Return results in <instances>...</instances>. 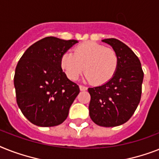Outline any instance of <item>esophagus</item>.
<instances>
[{
	"label": "esophagus",
	"mask_w": 159,
	"mask_h": 159,
	"mask_svg": "<svg viewBox=\"0 0 159 159\" xmlns=\"http://www.w3.org/2000/svg\"><path fill=\"white\" fill-rule=\"evenodd\" d=\"M79 88L81 91H86V90H87V87L85 86H82V85H80Z\"/></svg>",
	"instance_id": "34e87169"
}]
</instances>
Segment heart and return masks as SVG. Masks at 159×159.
I'll use <instances>...</instances> for the list:
<instances>
[{
	"label": "heart",
	"instance_id": "heart-1",
	"mask_svg": "<svg viewBox=\"0 0 159 159\" xmlns=\"http://www.w3.org/2000/svg\"><path fill=\"white\" fill-rule=\"evenodd\" d=\"M119 64L118 55L112 48L87 42L65 52L60 59V66L68 79L75 81L83 72L85 78L96 86L104 85L115 75Z\"/></svg>",
	"mask_w": 159,
	"mask_h": 159
}]
</instances>
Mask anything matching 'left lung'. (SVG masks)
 <instances>
[{"mask_svg":"<svg viewBox=\"0 0 159 159\" xmlns=\"http://www.w3.org/2000/svg\"><path fill=\"white\" fill-rule=\"evenodd\" d=\"M118 55L115 75L107 83L88 88L89 114L95 124L112 127L128 121L140 101L144 78L141 64L135 53L115 38L102 40Z\"/></svg>","mask_w":159,"mask_h":159,"instance_id":"1","label":"left lung"}]
</instances>
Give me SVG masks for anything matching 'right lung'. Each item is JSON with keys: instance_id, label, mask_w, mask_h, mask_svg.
I'll return each instance as SVG.
<instances>
[{"instance_id": "1", "label": "right lung", "mask_w": 159, "mask_h": 159, "mask_svg": "<svg viewBox=\"0 0 159 159\" xmlns=\"http://www.w3.org/2000/svg\"><path fill=\"white\" fill-rule=\"evenodd\" d=\"M76 43L45 37L28 47L18 62L14 77L17 104L33 124L58 126L68 117L80 89L63 72L60 59Z\"/></svg>"}]
</instances>
